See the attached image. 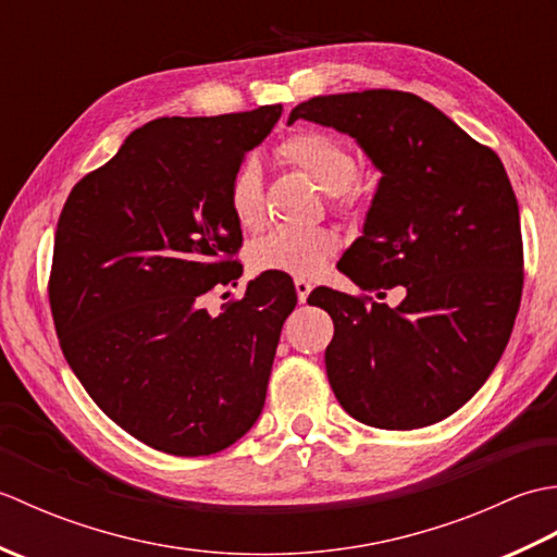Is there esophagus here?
<instances>
[{
	"label": "esophagus",
	"instance_id": "esophagus-1",
	"mask_svg": "<svg viewBox=\"0 0 557 557\" xmlns=\"http://www.w3.org/2000/svg\"><path fill=\"white\" fill-rule=\"evenodd\" d=\"M294 289H297V297H299V301L304 304L306 299H309V294H311V289H313V285L309 280H304V277H297L294 280Z\"/></svg>",
	"mask_w": 557,
	"mask_h": 557
}]
</instances>
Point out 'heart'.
Here are the masks:
<instances>
[{"label": "heart", "mask_w": 557, "mask_h": 557, "mask_svg": "<svg viewBox=\"0 0 557 557\" xmlns=\"http://www.w3.org/2000/svg\"><path fill=\"white\" fill-rule=\"evenodd\" d=\"M277 152L294 168L309 174L323 191L335 194L342 210L357 206L359 196L349 186L357 180L359 164L349 148L342 146L337 138L321 132H297L282 140ZM227 206L234 222L244 230H256L263 222V172L253 158H246L232 172L227 184ZM337 234L327 227L275 224L248 246V260H251L253 270L260 272L272 270L294 277H313L337 253Z\"/></svg>", "instance_id": "1"}]
</instances>
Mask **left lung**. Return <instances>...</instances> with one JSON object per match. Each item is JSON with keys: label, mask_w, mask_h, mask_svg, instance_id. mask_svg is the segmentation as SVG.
Here are the masks:
<instances>
[{"label": "left lung", "mask_w": 557, "mask_h": 557, "mask_svg": "<svg viewBox=\"0 0 557 557\" xmlns=\"http://www.w3.org/2000/svg\"><path fill=\"white\" fill-rule=\"evenodd\" d=\"M297 120L357 138L383 172L363 236L337 263L363 294L309 297L335 323L330 387L375 429L443 421L493 373L522 301V230L503 162L413 92L318 96L292 110ZM395 286L406 292L395 310L370 297Z\"/></svg>", "instance_id": "obj_1"}]
</instances>
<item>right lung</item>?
<instances>
[{"instance_id": "add662e5", "label": "right lung", "mask_w": 557, "mask_h": 557, "mask_svg": "<svg viewBox=\"0 0 557 557\" xmlns=\"http://www.w3.org/2000/svg\"><path fill=\"white\" fill-rule=\"evenodd\" d=\"M282 104L220 116H162L71 188L57 222L50 306L64 357L108 417L160 453L212 455L265 405L282 325L297 306L285 272L203 309L239 280L232 172Z\"/></svg>"}]
</instances>
